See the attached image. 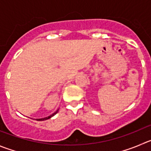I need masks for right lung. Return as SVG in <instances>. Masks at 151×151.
Wrapping results in <instances>:
<instances>
[{"label":"right lung","instance_id":"right-lung-1","mask_svg":"<svg viewBox=\"0 0 151 151\" xmlns=\"http://www.w3.org/2000/svg\"><path fill=\"white\" fill-rule=\"evenodd\" d=\"M58 112V109L56 110V111L55 112V113H52V114L50 115V116H47V117H45V118H42V119H36V120H37V121H44V120H47V119H50L51 117H52L53 116H55V115Z\"/></svg>","mask_w":151,"mask_h":151}]
</instances>
